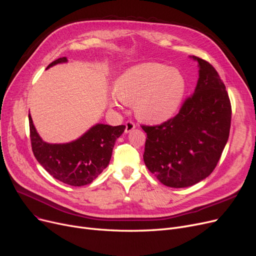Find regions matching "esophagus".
I'll list each match as a JSON object with an SVG mask.
<instances>
[{
  "mask_svg": "<svg viewBox=\"0 0 256 256\" xmlns=\"http://www.w3.org/2000/svg\"><path fill=\"white\" fill-rule=\"evenodd\" d=\"M136 128L135 124L132 122V121H126V130H124V132H126V134H128V132H132L134 128Z\"/></svg>",
  "mask_w": 256,
  "mask_h": 256,
  "instance_id": "obj_1",
  "label": "esophagus"
}]
</instances>
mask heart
Wrapping results in <instances>:
<instances>
[{"mask_svg":"<svg viewBox=\"0 0 256 256\" xmlns=\"http://www.w3.org/2000/svg\"><path fill=\"white\" fill-rule=\"evenodd\" d=\"M186 80L180 72L158 62L132 66L115 84L116 106L135 102V113L147 124H162L176 113L182 102Z\"/></svg>","mask_w":256,"mask_h":256,"instance_id":"1","label":"heart"}]
</instances>
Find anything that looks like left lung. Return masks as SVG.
Segmentation results:
<instances>
[{"label":"left lung","mask_w":256,"mask_h":256,"mask_svg":"<svg viewBox=\"0 0 256 256\" xmlns=\"http://www.w3.org/2000/svg\"><path fill=\"white\" fill-rule=\"evenodd\" d=\"M199 78L178 114L156 126H142L144 163L163 184L186 188L206 178L230 137L232 106L217 70L195 56Z\"/></svg>","instance_id":"1"}]
</instances>
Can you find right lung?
Returning a JSON list of instances; mask_svg holds the SVG:
<instances>
[{"label": "right lung", "mask_w": 256, "mask_h": 256, "mask_svg": "<svg viewBox=\"0 0 256 256\" xmlns=\"http://www.w3.org/2000/svg\"><path fill=\"white\" fill-rule=\"evenodd\" d=\"M66 62V57L59 58L46 70ZM29 124L32 150L38 163L54 178L74 186L91 184L108 167L115 142L126 130V126L96 124L72 142L48 143L39 136L30 113Z\"/></svg>", "instance_id": "1"}]
</instances>
